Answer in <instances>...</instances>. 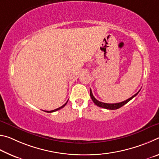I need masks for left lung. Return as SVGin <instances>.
Here are the masks:
<instances>
[{
	"label": "left lung",
	"instance_id": "obj_1",
	"mask_svg": "<svg viewBox=\"0 0 159 159\" xmlns=\"http://www.w3.org/2000/svg\"><path fill=\"white\" fill-rule=\"evenodd\" d=\"M139 91H140V90H139L138 93H137L136 94H134V95L133 96H132L131 98H130L128 99H126L125 101H123L122 102H119V103H115V104H107V103H104V102H99L98 101V99H96L95 98V97L93 96V93L92 91H91V89H90V98L91 99H92V100L93 101L94 103H95L97 106H98L99 107H102V108H104V109H111V110H114V109H119L120 107H123V105H125V104L126 103H128V102L129 101H130L132 99H133V98H134L139 93Z\"/></svg>",
	"mask_w": 159,
	"mask_h": 159
}]
</instances>
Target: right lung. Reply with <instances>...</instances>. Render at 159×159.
Instances as JSON below:
<instances>
[{
	"label": "right lung",
	"mask_w": 159,
	"mask_h": 159,
	"mask_svg": "<svg viewBox=\"0 0 159 159\" xmlns=\"http://www.w3.org/2000/svg\"><path fill=\"white\" fill-rule=\"evenodd\" d=\"M67 102H68V101H67V102H66V103L64 104V105H62V106L60 107H59V108H57V109H54V110H52V111H45V112H48V113H52V112H54V111H57V110H60V109H61V108H63V107L66 105Z\"/></svg>",
	"instance_id": "obj_1"
}]
</instances>
